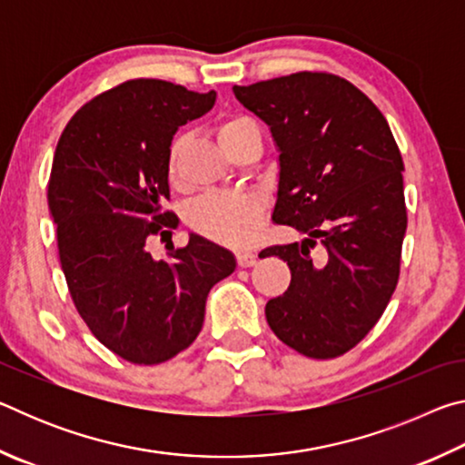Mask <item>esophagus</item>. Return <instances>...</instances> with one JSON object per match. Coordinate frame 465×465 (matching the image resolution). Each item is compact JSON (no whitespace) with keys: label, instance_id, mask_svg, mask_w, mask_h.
Segmentation results:
<instances>
[{"label":"esophagus","instance_id":"esophagus-1","mask_svg":"<svg viewBox=\"0 0 465 465\" xmlns=\"http://www.w3.org/2000/svg\"><path fill=\"white\" fill-rule=\"evenodd\" d=\"M235 258H238V264L242 266V269H248V266H254L258 262V256L254 254V252H238L235 254Z\"/></svg>","mask_w":465,"mask_h":465}]
</instances>
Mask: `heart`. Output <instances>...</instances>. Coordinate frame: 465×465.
I'll list each match as a JSON object with an SVG mask.
<instances>
[{
    "label": "heart",
    "mask_w": 465,
    "mask_h": 465,
    "mask_svg": "<svg viewBox=\"0 0 465 465\" xmlns=\"http://www.w3.org/2000/svg\"><path fill=\"white\" fill-rule=\"evenodd\" d=\"M246 135H258V127L248 116H227L217 124V137L223 147L232 145ZM184 149V137L172 139L166 153L168 174L174 176L178 160ZM262 204L256 196H227V194H207L196 201L188 215V222L196 232L207 235L215 242L230 243V246H243L256 238L261 227Z\"/></svg>",
    "instance_id": "b5f03b06"
}]
</instances>
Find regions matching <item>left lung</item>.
Returning <instances> with one entry per match:
<instances>
[{
  "mask_svg": "<svg viewBox=\"0 0 465 465\" xmlns=\"http://www.w3.org/2000/svg\"><path fill=\"white\" fill-rule=\"evenodd\" d=\"M233 94L277 145L272 222L303 233L264 250L291 269L266 322L305 357H341L377 324L398 285L408 219L396 139L380 108L332 74H291Z\"/></svg>",
  "mask_w": 465,
  "mask_h": 465,
  "instance_id": "left-lung-1",
  "label": "left lung"
}]
</instances>
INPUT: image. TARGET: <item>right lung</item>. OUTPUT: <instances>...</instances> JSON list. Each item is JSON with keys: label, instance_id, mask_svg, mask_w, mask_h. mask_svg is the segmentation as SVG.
<instances>
[{"label": "right lung", "instance_id": "right-lung-1", "mask_svg": "<svg viewBox=\"0 0 465 465\" xmlns=\"http://www.w3.org/2000/svg\"><path fill=\"white\" fill-rule=\"evenodd\" d=\"M217 94L162 80H131L84 104L54 149L49 211L61 269L92 334L124 361L157 365L194 342L211 287L235 256L199 233L155 261L147 242L176 217L166 153Z\"/></svg>", "mask_w": 465, "mask_h": 465}]
</instances>
